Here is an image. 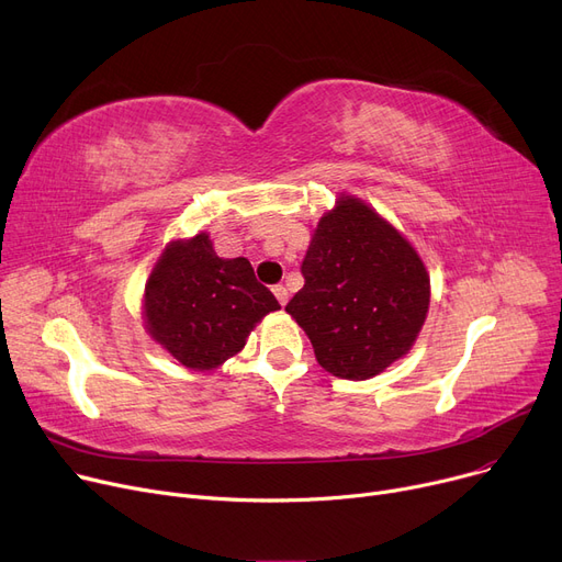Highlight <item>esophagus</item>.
I'll use <instances>...</instances> for the list:
<instances>
[{
	"mask_svg": "<svg viewBox=\"0 0 562 562\" xmlns=\"http://www.w3.org/2000/svg\"><path fill=\"white\" fill-rule=\"evenodd\" d=\"M273 293H276V299L280 301V305H286V301H289V291H286V286H284V284H276V286H273Z\"/></svg>",
	"mask_w": 562,
	"mask_h": 562,
	"instance_id": "esophagus-1",
	"label": "esophagus"
}]
</instances>
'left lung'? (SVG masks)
Instances as JSON below:
<instances>
[{
    "label": "left lung",
    "mask_w": 562,
    "mask_h": 562,
    "mask_svg": "<svg viewBox=\"0 0 562 562\" xmlns=\"http://www.w3.org/2000/svg\"><path fill=\"white\" fill-rule=\"evenodd\" d=\"M301 273L284 310L333 375L373 378L415 344L430 303L426 266L362 200L339 198L318 221Z\"/></svg>",
    "instance_id": "1"
}]
</instances>
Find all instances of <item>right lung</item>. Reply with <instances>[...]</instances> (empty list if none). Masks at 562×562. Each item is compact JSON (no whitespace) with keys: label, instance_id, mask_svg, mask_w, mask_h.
Masks as SVG:
<instances>
[{"label":"right lung","instance_id":"obj_1","mask_svg":"<svg viewBox=\"0 0 562 562\" xmlns=\"http://www.w3.org/2000/svg\"><path fill=\"white\" fill-rule=\"evenodd\" d=\"M276 310L280 303L250 261L218 257L204 232L170 244L145 284L147 333L195 371L236 356L255 323Z\"/></svg>","mask_w":562,"mask_h":562}]
</instances>
